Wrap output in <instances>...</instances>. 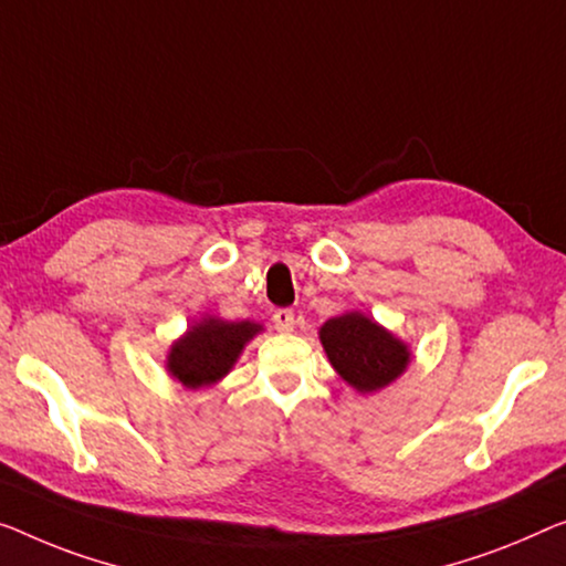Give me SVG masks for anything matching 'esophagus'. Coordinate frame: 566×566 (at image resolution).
<instances>
[{"label":"esophagus","instance_id":"34e87169","mask_svg":"<svg viewBox=\"0 0 566 566\" xmlns=\"http://www.w3.org/2000/svg\"><path fill=\"white\" fill-rule=\"evenodd\" d=\"M272 319H274V327H276V331H280V333H290L292 327H294V312L286 310V307L274 310Z\"/></svg>","mask_w":566,"mask_h":566}]
</instances>
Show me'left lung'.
Instances as JSON below:
<instances>
[{"label":"left lung","mask_w":566,"mask_h":566,"mask_svg":"<svg viewBox=\"0 0 566 566\" xmlns=\"http://www.w3.org/2000/svg\"><path fill=\"white\" fill-rule=\"evenodd\" d=\"M319 340L337 374L364 394L389 386L409 364L407 345L358 312L327 319Z\"/></svg>","instance_id":"1"}]
</instances>
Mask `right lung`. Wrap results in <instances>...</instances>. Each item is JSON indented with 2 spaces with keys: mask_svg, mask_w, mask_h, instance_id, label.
I'll return each mask as SVG.
<instances>
[{
  "mask_svg": "<svg viewBox=\"0 0 566 566\" xmlns=\"http://www.w3.org/2000/svg\"><path fill=\"white\" fill-rule=\"evenodd\" d=\"M259 331L261 327L254 323L202 319L172 345L170 356H167V368L188 389L216 384L218 378L229 374L243 345Z\"/></svg>",
  "mask_w": 566,
  "mask_h": 566,
  "instance_id": "1",
  "label": "right lung"
}]
</instances>
